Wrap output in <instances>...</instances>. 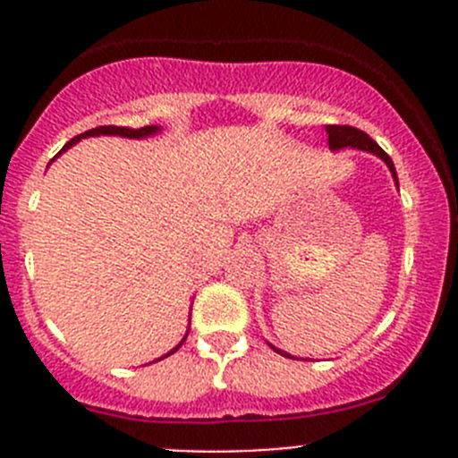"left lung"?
Instances as JSON below:
<instances>
[{
  "label": "left lung",
  "instance_id": "obj_1",
  "mask_svg": "<svg viewBox=\"0 0 458 458\" xmlns=\"http://www.w3.org/2000/svg\"><path fill=\"white\" fill-rule=\"evenodd\" d=\"M326 132H327V146H330V150H341V148H359V150H368V152H372V155H377L378 159L386 161V165L390 168L392 177H394L396 186H399L394 164H392V159L387 157V152L383 150V148L378 146L377 141L370 140V135H366V132L359 131V128L336 126V123H335V126H326ZM272 350H275V352H279V354H284V357H290V354L276 350L275 345H272Z\"/></svg>",
  "mask_w": 458,
  "mask_h": 458
}]
</instances>
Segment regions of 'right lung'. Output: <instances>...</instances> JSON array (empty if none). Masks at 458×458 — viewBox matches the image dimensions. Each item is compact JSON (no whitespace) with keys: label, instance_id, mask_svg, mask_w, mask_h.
Returning a JSON list of instances; mask_svg holds the SVG:
<instances>
[{"label":"right lung","instance_id":"right-lung-1","mask_svg":"<svg viewBox=\"0 0 458 458\" xmlns=\"http://www.w3.org/2000/svg\"><path fill=\"white\" fill-rule=\"evenodd\" d=\"M155 132H159V126H143V128H123V126H99V128H92V131H86V132H81V135H77L75 140H71L66 143V146L62 148V152L64 150H68V148L71 146H75L77 141L80 140H86V137H99V135H119V137H128V140H141V137H150V135H155ZM62 152H59V155H62ZM188 336V335H186ZM186 336H183L182 339V344L183 341H186ZM182 344L177 345V348H173L170 350L168 354H165V357H170V354H174L177 352L179 348H182ZM165 357H161V359H165ZM161 359H157V361H161Z\"/></svg>","mask_w":458,"mask_h":458}]
</instances>
